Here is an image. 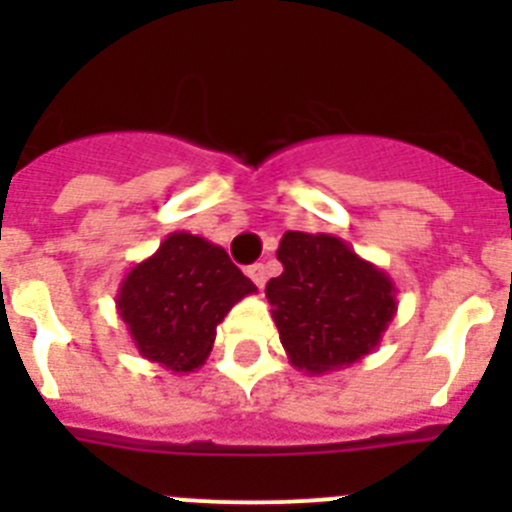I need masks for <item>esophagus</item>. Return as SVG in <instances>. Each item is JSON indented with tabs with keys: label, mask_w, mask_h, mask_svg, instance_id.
<instances>
[{
	"label": "esophagus",
	"mask_w": 512,
	"mask_h": 512,
	"mask_svg": "<svg viewBox=\"0 0 512 512\" xmlns=\"http://www.w3.org/2000/svg\"><path fill=\"white\" fill-rule=\"evenodd\" d=\"M248 277L253 279V284H256V287L264 289V284H266V266L264 264L248 266Z\"/></svg>",
	"instance_id": "34e87169"
}]
</instances>
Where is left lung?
I'll list each match as a JSON object with an SVG mask.
<instances>
[{
    "label": "left lung",
    "mask_w": 512,
    "mask_h": 512,
    "mask_svg": "<svg viewBox=\"0 0 512 512\" xmlns=\"http://www.w3.org/2000/svg\"><path fill=\"white\" fill-rule=\"evenodd\" d=\"M277 259L266 300L289 364L320 377L372 354L397 312L390 274L330 233L287 230Z\"/></svg>",
    "instance_id": "obj_1"
}]
</instances>
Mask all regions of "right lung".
Wrapping results in <instances>:
<instances>
[{
    "mask_svg": "<svg viewBox=\"0 0 512 512\" xmlns=\"http://www.w3.org/2000/svg\"><path fill=\"white\" fill-rule=\"evenodd\" d=\"M253 292L225 248L176 230L122 277L115 305L143 359L189 374L207 361L230 307Z\"/></svg>",
    "mask_w": 512,
    "mask_h": 512,
    "instance_id": "add662e5",
    "label": "right lung"
}]
</instances>
